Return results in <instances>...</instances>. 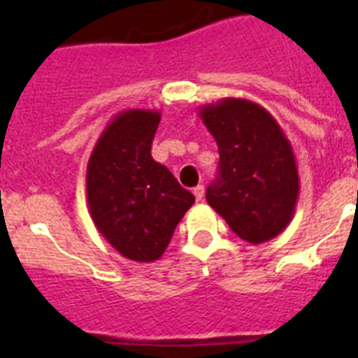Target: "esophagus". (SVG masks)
I'll return each instance as SVG.
<instances>
[{
	"mask_svg": "<svg viewBox=\"0 0 358 358\" xmlns=\"http://www.w3.org/2000/svg\"><path fill=\"white\" fill-rule=\"evenodd\" d=\"M193 195H195L196 201H202L204 199V185H196L195 189H193Z\"/></svg>",
	"mask_w": 358,
	"mask_h": 358,
	"instance_id": "34e87169",
	"label": "esophagus"
}]
</instances>
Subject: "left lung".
I'll return each instance as SVG.
<instances>
[{
    "label": "left lung",
    "mask_w": 358,
    "mask_h": 358,
    "mask_svg": "<svg viewBox=\"0 0 358 358\" xmlns=\"http://www.w3.org/2000/svg\"><path fill=\"white\" fill-rule=\"evenodd\" d=\"M219 146V174L208 204L249 243L277 238L299 199L295 154L282 128L260 103L223 98L199 109Z\"/></svg>",
    "instance_id": "8db88e82"
}]
</instances>
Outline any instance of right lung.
Wrapping results in <instances>:
<instances>
[{"label":"right lung","instance_id":"obj_1","mask_svg":"<svg viewBox=\"0 0 358 358\" xmlns=\"http://www.w3.org/2000/svg\"><path fill=\"white\" fill-rule=\"evenodd\" d=\"M159 120L156 109L120 111L102 131L87 165L94 227L124 258L145 264L162 258L176 224L195 202L165 165L152 159Z\"/></svg>","mask_w":358,"mask_h":358}]
</instances>
